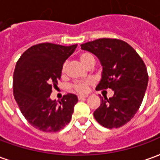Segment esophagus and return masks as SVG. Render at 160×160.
<instances>
[{
    "instance_id": "esophagus-1",
    "label": "esophagus",
    "mask_w": 160,
    "mask_h": 160,
    "mask_svg": "<svg viewBox=\"0 0 160 160\" xmlns=\"http://www.w3.org/2000/svg\"><path fill=\"white\" fill-rule=\"evenodd\" d=\"M88 97V95H79L78 96V98L79 99H82V98H86Z\"/></svg>"
}]
</instances>
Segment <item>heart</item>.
<instances>
[{
  "mask_svg": "<svg viewBox=\"0 0 160 160\" xmlns=\"http://www.w3.org/2000/svg\"><path fill=\"white\" fill-rule=\"evenodd\" d=\"M79 60L85 67H87L91 62H94V58L92 55L89 52H83L80 54ZM62 75L64 76L66 73V64H63L61 69ZM91 80H82V81H77L73 83L72 88L78 93H86L88 91V87L91 85Z\"/></svg>",
  "mask_w": 160,
  "mask_h": 160,
  "instance_id": "b5f03b06",
  "label": "heart"
}]
</instances>
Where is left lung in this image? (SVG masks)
<instances>
[{
    "mask_svg": "<svg viewBox=\"0 0 160 160\" xmlns=\"http://www.w3.org/2000/svg\"><path fill=\"white\" fill-rule=\"evenodd\" d=\"M80 46L94 54L103 66L96 89L114 91L113 97H101L94 118L107 128L123 126L138 111L148 87V70L143 60L128 42L117 38H99Z\"/></svg>",
    "mask_w": 160,
    "mask_h": 160,
    "instance_id": "1",
    "label": "left lung"
}]
</instances>
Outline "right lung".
I'll return each instance as SVG.
<instances>
[{
	"instance_id": "add662e5",
	"label": "right lung",
	"mask_w": 160,
	"mask_h": 160,
	"mask_svg": "<svg viewBox=\"0 0 160 160\" xmlns=\"http://www.w3.org/2000/svg\"><path fill=\"white\" fill-rule=\"evenodd\" d=\"M76 47L42 42L26 49L16 63L13 96L25 118L39 130L57 132L71 120L76 95L68 93L57 103L50 93L57 87L63 63Z\"/></svg>"
}]
</instances>
